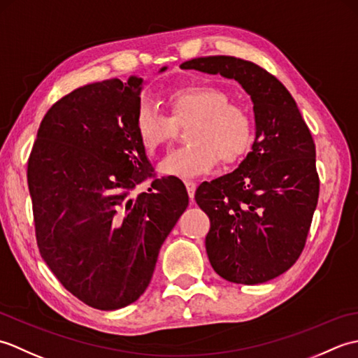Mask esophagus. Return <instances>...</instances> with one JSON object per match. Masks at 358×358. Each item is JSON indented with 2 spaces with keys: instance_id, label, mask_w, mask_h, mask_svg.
<instances>
[{
  "instance_id": "1",
  "label": "esophagus",
  "mask_w": 358,
  "mask_h": 358,
  "mask_svg": "<svg viewBox=\"0 0 358 358\" xmlns=\"http://www.w3.org/2000/svg\"><path fill=\"white\" fill-rule=\"evenodd\" d=\"M186 189H187V194H189V199L194 200V195H195V189H196V185L194 183V181H186Z\"/></svg>"
}]
</instances>
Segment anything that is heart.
Here are the masks:
<instances>
[{"label":"heart","mask_w":358,"mask_h":358,"mask_svg":"<svg viewBox=\"0 0 358 358\" xmlns=\"http://www.w3.org/2000/svg\"><path fill=\"white\" fill-rule=\"evenodd\" d=\"M171 117L143 101L135 113V131L144 149L155 152L173 138L175 124L191 123L187 143L191 146L167 154L158 171L178 178L208 173L218 159L224 166L238 163L252 148L254 120L240 103L229 101L223 89L194 85L169 95Z\"/></svg>","instance_id":"1"}]
</instances>
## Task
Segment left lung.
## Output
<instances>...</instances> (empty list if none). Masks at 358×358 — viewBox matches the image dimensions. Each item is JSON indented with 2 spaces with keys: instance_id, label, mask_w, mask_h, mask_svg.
Returning a JSON list of instances; mask_svg holds the SVG:
<instances>
[{
  "instance_id": "8db88e82",
  "label": "left lung",
  "mask_w": 358,
  "mask_h": 358,
  "mask_svg": "<svg viewBox=\"0 0 358 358\" xmlns=\"http://www.w3.org/2000/svg\"><path fill=\"white\" fill-rule=\"evenodd\" d=\"M238 81L252 98L255 141L234 172L204 181L195 201L208 214L206 250L227 281L258 285L299 260L317 208L315 143L289 90L255 63L201 57L180 66Z\"/></svg>"
}]
</instances>
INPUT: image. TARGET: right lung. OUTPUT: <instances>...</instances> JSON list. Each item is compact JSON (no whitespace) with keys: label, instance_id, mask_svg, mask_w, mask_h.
I'll use <instances>...</instances> for the list:
<instances>
[{"label":"right lung","instance_id":"obj_1","mask_svg":"<svg viewBox=\"0 0 358 358\" xmlns=\"http://www.w3.org/2000/svg\"><path fill=\"white\" fill-rule=\"evenodd\" d=\"M141 85L113 78L64 95L44 115L27 162L43 260L67 291L100 310L140 299L189 204L183 181L157 178L136 135ZM146 180L148 191L134 196Z\"/></svg>","mask_w":358,"mask_h":358}]
</instances>
